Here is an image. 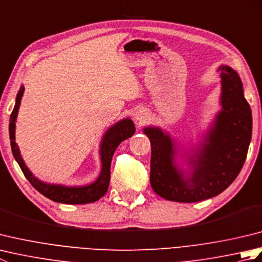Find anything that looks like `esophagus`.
Segmentation results:
<instances>
[{
  "instance_id": "obj_1",
  "label": "esophagus",
  "mask_w": 262,
  "mask_h": 262,
  "mask_svg": "<svg viewBox=\"0 0 262 262\" xmlns=\"http://www.w3.org/2000/svg\"><path fill=\"white\" fill-rule=\"evenodd\" d=\"M134 118H135V120L137 121V122H143L144 120H145V118H146V114L144 113V111H142V110H138V111H136V113L134 114Z\"/></svg>"
}]
</instances>
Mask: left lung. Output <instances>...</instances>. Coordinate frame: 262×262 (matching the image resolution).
I'll use <instances>...</instances> for the list:
<instances>
[{
    "mask_svg": "<svg viewBox=\"0 0 262 262\" xmlns=\"http://www.w3.org/2000/svg\"><path fill=\"white\" fill-rule=\"evenodd\" d=\"M222 77V110L204 146L190 160L189 178L174 164V143L158 127L144 128L151 141L149 181L159 196L171 202L196 203L223 192L246 162L252 134L251 108L243 96L240 76L230 66L219 69Z\"/></svg>",
    "mask_w": 262,
    "mask_h": 262,
    "instance_id": "left-lung-1",
    "label": "left lung"
}]
</instances>
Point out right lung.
Masks as SVG:
<instances>
[{"label": "right lung", "instance_id": "add662e5", "mask_svg": "<svg viewBox=\"0 0 262 262\" xmlns=\"http://www.w3.org/2000/svg\"><path fill=\"white\" fill-rule=\"evenodd\" d=\"M24 92L25 88L21 86L18 94H16L13 111L10 116L9 134L13 157L16 162H18L22 172H24L25 177L32 185V187L37 189V190L45 197L53 200V202L62 204H89L97 202V200L103 197L104 193L108 190L110 182V164L111 160H113V155L116 151V148L118 147V145L122 141H125L127 138L134 135V122L128 118L122 119L114 126H111L107 130V133H105L102 138L101 146H100V155H101L102 164L101 172H100L98 179L93 183H91V185L83 187H65L60 185H49V183L41 182L40 180H38L36 177H33L29 169L27 168L24 160H22L19 147L15 143V120L16 116H18V110L20 107L21 98L24 96Z\"/></svg>", "mask_w": 262, "mask_h": 262}]
</instances>
